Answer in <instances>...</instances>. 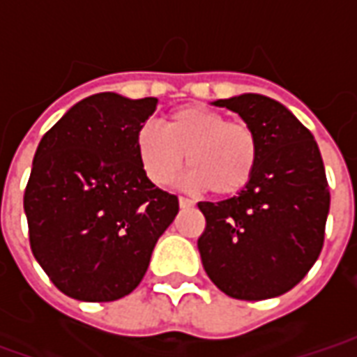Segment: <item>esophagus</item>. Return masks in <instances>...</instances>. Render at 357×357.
Returning <instances> with one entry per match:
<instances>
[{
	"label": "esophagus",
	"mask_w": 357,
	"mask_h": 357,
	"mask_svg": "<svg viewBox=\"0 0 357 357\" xmlns=\"http://www.w3.org/2000/svg\"><path fill=\"white\" fill-rule=\"evenodd\" d=\"M193 204H195L193 199H187V197H179V206H181V208H191Z\"/></svg>",
	"instance_id": "esophagus-1"
}]
</instances>
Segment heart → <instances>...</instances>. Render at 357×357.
Segmentation results:
<instances>
[{
  "instance_id": "b5f03b06",
  "label": "heart",
  "mask_w": 357,
  "mask_h": 357,
  "mask_svg": "<svg viewBox=\"0 0 357 357\" xmlns=\"http://www.w3.org/2000/svg\"><path fill=\"white\" fill-rule=\"evenodd\" d=\"M141 168L156 185H170L183 168L187 181L216 197H233L252 181L260 160V137L250 124L224 112L185 105L162 118V130L141 126L135 133Z\"/></svg>"
}]
</instances>
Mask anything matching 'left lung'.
<instances>
[{"label": "left lung", "instance_id": "8db88e82", "mask_svg": "<svg viewBox=\"0 0 357 357\" xmlns=\"http://www.w3.org/2000/svg\"><path fill=\"white\" fill-rule=\"evenodd\" d=\"M214 105L255 128L260 160L237 197L199 202L202 266L231 298H273L306 277L323 248L331 195L321 153L306 126L269 97L245 93Z\"/></svg>", "mask_w": 357, "mask_h": 357}]
</instances>
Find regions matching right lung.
Segmentation results:
<instances>
[{
    "mask_svg": "<svg viewBox=\"0 0 357 357\" xmlns=\"http://www.w3.org/2000/svg\"><path fill=\"white\" fill-rule=\"evenodd\" d=\"M155 109V97L91 95L36 149L24 191L30 248L70 298L130 294L178 214V197L147 178L135 151V133Z\"/></svg>",
    "mask_w": 357,
    "mask_h": 357,
    "instance_id": "add662e5",
    "label": "right lung"
}]
</instances>
